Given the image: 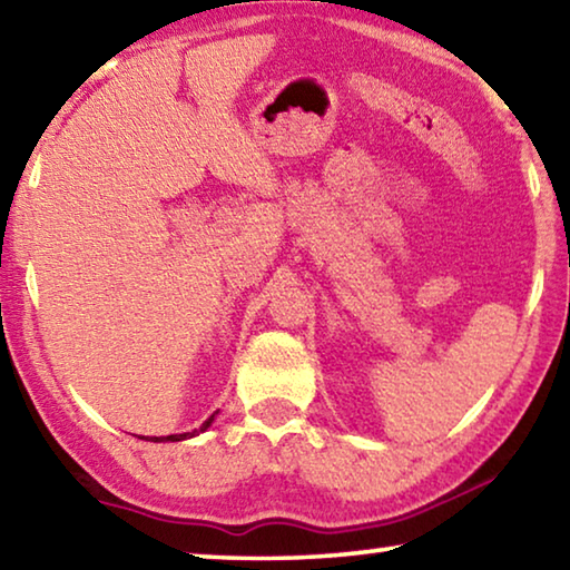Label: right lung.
I'll return each mask as SVG.
<instances>
[{"label": "right lung", "instance_id": "obj_1", "mask_svg": "<svg viewBox=\"0 0 570 570\" xmlns=\"http://www.w3.org/2000/svg\"><path fill=\"white\" fill-rule=\"evenodd\" d=\"M216 414H218V412L210 414V417H208L204 424H200L198 430H193V432H183V435H168V438H163V440H160V438H150V442H180V440H188V438H193V435H198V432H206V430L210 428V422H214Z\"/></svg>", "mask_w": 570, "mask_h": 570}]
</instances>
